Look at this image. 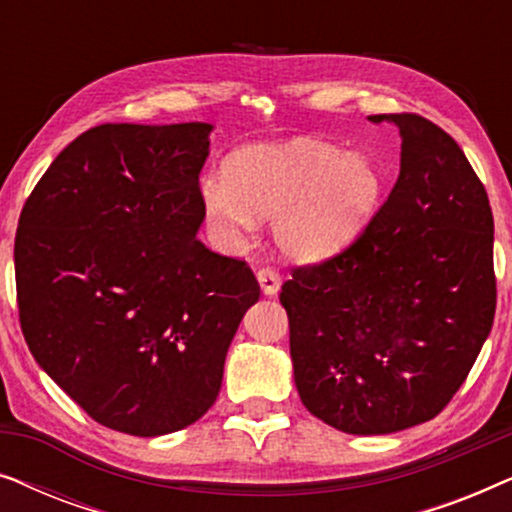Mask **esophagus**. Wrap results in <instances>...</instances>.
<instances>
[{"label": "esophagus", "instance_id": "34e87169", "mask_svg": "<svg viewBox=\"0 0 512 512\" xmlns=\"http://www.w3.org/2000/svg\"><path fill=\"white\" fill-rule=\"evenodd\" d=\"M256 277H258V284H261V291L265 293V296H277L279 289H282V279H279L277 270L261 268L256 272Z\"/></svg>", "mask_w": 512, "mask_h": 512}]
</instances>
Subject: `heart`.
<instances>
[{
  "mask_svg": "<svg viewBox=\"0 0 512 512\" xmlns=\"http://www.w3.org/2000/svg\"><path fill=\"white\" fill-rule=\"evenodd\" d=\"M382 193L375 165L314 139L247 146L200 184L202 209L221 242L235 244L261 219H275L284 256L314 263L356 240Z\"/></svg>",
  "mask_w": 512,
  "mask_h": 512,
  "instance_id": "obj_1",
  "label": "heart"
}]
</instances>
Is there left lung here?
Listing matches in <instances>:
<instances>
[{"mask_svg": "<svg viewBox=\"0 0 512 512\" xmlns=\"http://www.w3.org/2000/svg\"><path fill=\"white\" fill-rule=\"evenodd\" d=\"M401 174L359 240L293 268L279 303L300 401L354 436L429 422L452 401L494 324V219L459 144L417 114Z\"/></svg>", "mask_w": 512, "mask_h": 512, "instance_id": "1", "label": "left lung"}]
</instances>
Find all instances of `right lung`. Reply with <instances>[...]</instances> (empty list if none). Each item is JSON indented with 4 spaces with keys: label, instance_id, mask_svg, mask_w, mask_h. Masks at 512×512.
I'll return each mask as SVG.
<instances>
[{
    "label": "right lung",
    "instance_id": "right-lung-1",
    "mask_svg": "<svg viewBox=\"0 0 512 512\" xmlns=\"http://www.w3.org/2000/svg\"><path fill=\"white\" fill-rule=\"evenodd\" d=\"M209 123H104L53 160L20 212L16 289L34 361L95 422L153 438L212 408L247 263L209 251Z\"/></svg>",
    "mask_w": 512,
    "mask_h": 512
}]
</instances>
